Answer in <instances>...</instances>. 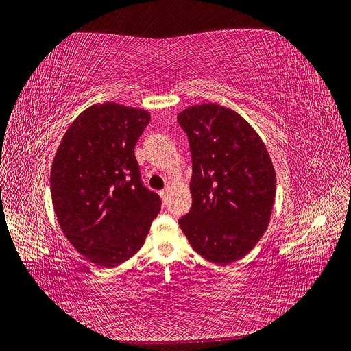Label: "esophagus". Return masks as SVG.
Wrapping results in <instances>:
<instances>
[{
    "mask_svg": "<svg viewBox=\"0 0 351 351\" xmlns=\"http://www.w3.org/2000/svg\"><path fill=\"white\" fill-rule=\"evenodd\" d=\"M169 192H171V188H165L163 191H160V197H162V201L163 204L167 202V198H169Z\"/></svg>",
    "mask_w": 351,
    "mask_h": 351,
    "instance_id": "obj_1",
    "label": "esophagus"
}]
</instances>
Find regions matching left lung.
<instances>
[{
  "instance_id": "1",
  "label": "left lung",
  "mask_w": 351,
  "mask_h": 351,
  "mask_svg": "<svg viewBox=\"0 0 351 351\" xmlns=\"http://www.w3.org/2000/svg\"><path fill=\"white\" fill-rule=\"evenodd\" d=\"M178 121L192 153V206L179 227L206 261H240L265 234L275 204L265 143L239 112L214 102L184 110Z\"/></svg>"
}]
</instances>
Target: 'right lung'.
I'll list each match as a JSON object with an SVG mask.
<instances>
[{
	"label": "right lung",
	"mask_w": 351,
	"mask_h": 351,
	"mask_svg": "<svg viewBox=\"0 0 351 351\" xmlns=\"http://www.w3.org/2000/svg\"><path fill=\"white\" fill-rule=\"evenodd\" d=\"M149 121L141 108L90 106L69 125L51 163L58 223L76 252L98 266H119L136 254L160 211L134 156Z\"/></svg>",
	"instance_id": "right-lung-1"
}]
</instances>
